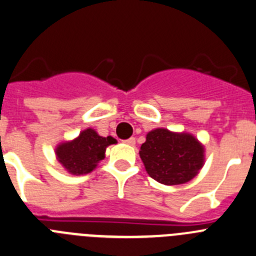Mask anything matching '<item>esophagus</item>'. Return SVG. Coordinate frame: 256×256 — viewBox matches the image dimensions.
I'll list each match as a JSON object with an SVG mask.
<instances>
[{
    "label": "esophagus",
    "mask_w": 256,
    "mask_h": 256,
    "mask_svg": "<svg viewBox=\"0 0 256 256\" xmlns=\"http://www.w3.org/2000/svg\"><path fill=\"white\" fill-rule=\"evenodd\" d=\"M125 144H128V145H135V138H130V139H128V140H125Z\"/></svg>",
    "instance_id": "1"
}]
</instances>
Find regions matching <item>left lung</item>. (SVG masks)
I'll use <instances>...</instances> for the list:
<instances>
[{
    "instance_id": "left-lung-1",
    "label": "left lung",
    "mask_w": 256,
    "mask_h": 256,
    "mask_svg": "<svg viewBox=\"0 0 256 256\" xmlns=\"http://www.w3.org/2000/svg\"><path fill=\"white\" fill-rule=\"evenodd\" d=\"M146 173L156 182L178 186L190 182L204 166V146L190 132L158 128L140 148Z\"/></svg>"
}]
</instances>
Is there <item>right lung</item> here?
Listing matches in <instances>:
<instances>
[{
	"instance_id": "obj_1",
	"label": "right lung",
	"mask_w": 256,
	"mask_h": 256,
	"mask_svg": "<svg viewBox=\"0 0 256 256\" xmlns=\"http://www.w3.org/2000/svg\"><path fill=\"white\" fill-rule=\"evenodd\" d=\"M116 142L112 136L104 138L88 128L80 131L76 139L59 142L56 146V158L69 174L83 176L94 170L104 159L107 146Z\"/></svg>"
}]
</instances>
